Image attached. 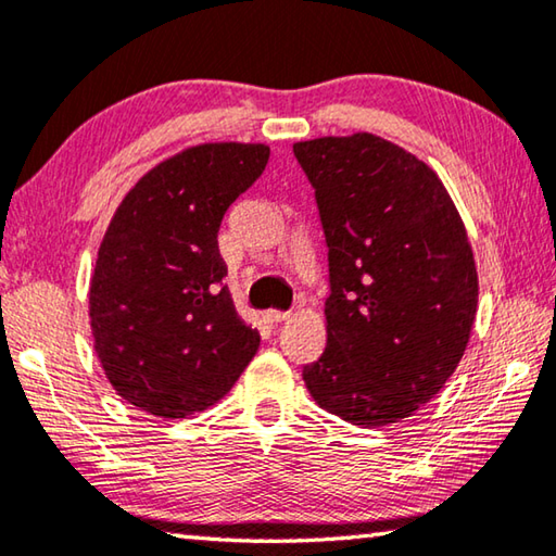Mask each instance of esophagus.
<instances>
[{"instance_id": "34e87169", "label": "esophagus", "mask_w": 556, "mask_h": 556, "mask_svg": "<svg viewBox=\"0 0 556 556\" xmlns=\"http://www.w3.org/2000/svg\"><path fill=\"white\" fill-rule=\"evenodd\" d=\"M262 318H265V324H271V326H275V324L287 321L289 314H287V312H265V314H262Z\"/></svg>"}]
</instances>
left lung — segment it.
<instances>
[{"instance_id":"8db88e82","label":"left lung","mask_w":556,"mask_h":556,"mask_svg":"<svg viewBox=\"0 0 556 556\" xmlns=\"http://www.w3.org/2000/svg\"><path fill=\"white\" fill-rule=\"evenodd\" d=\"M328 248L326 351L304 368L318 407L388 427L444 388L464 357L478 271L441 178L402 147L355 131L294 144Z\"/></svg>"}]
</instances>
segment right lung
<instances>
[{
	"instance_id": "right-lung-1",
	"label": "right lung",
	"mask_w": 556,
	"mask_h": 556,
	"mask_svg": "<svg viewBox=\"0 0 556 556\" xmlns=\"http://www.w3.org/2000/svg\"><path fill=\"white\" fill-rule=\"evenodd\" d=\"M267 159V144L188 147L112 215L90 277V328L105 378L131 407L186 419L225 397L255 357L260 333L223 287L218 230Z\"/></svg>"
}]
</instances>
